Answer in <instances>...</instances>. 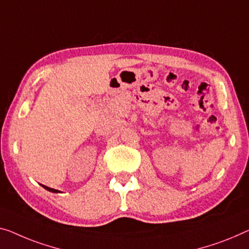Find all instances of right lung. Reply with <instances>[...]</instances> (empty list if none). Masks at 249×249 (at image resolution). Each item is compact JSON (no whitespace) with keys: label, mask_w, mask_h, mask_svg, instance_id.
Instances as JSON below:
<instances>
[{"label":"right lung","mask_w":249,"mask_h":249,"mask_svg":"<svg viewBox=\"0 0 249 249\" xmlns=\"http://www.w3.org/2000/svg\"><path fill=\"white\" fill-rule=\"evenodd\" d=\"M42 187L46 189V190H48V191H50V192H54V194H58V190H55V189H53V188H49V187H47V185H43V184H41Z\"/></svg>","instance_id":"obj_1"}]
</instances>
